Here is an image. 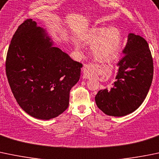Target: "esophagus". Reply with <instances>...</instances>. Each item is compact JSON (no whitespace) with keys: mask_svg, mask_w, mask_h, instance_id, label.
Returning a JSON list of instances; mask_svg holds the SVG:
<instances>
[{"mask_svg":"<svg viewBox=\"0 0 159 159\" xmlns=\"http://www.w3.org/2000/svg\"><path fill=\"white\" fill-rule=\"evenodd\" d=\"M93 75V70H92L89 66L86 65V66H84V68H83V76H84V77L86 78V79H89V78H90Z\"/></svg>","mask_w":159,"mask_h":159,"instance_id":"obj_1","label":"esophagus"}]
</instances>
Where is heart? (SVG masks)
Masks as SVG:
<instances>
[{
    "mask_svg": "<svg viewBox=\"0 0 159 159\" xmlns=\"http://www.w3.org/2000/svg\"><path fill=\"white\" fill-rule=\"evenodd\" d=\"M82 39L86 43H92V54L99 60H111L116 57L122 47V33L119 28L111 26L89 29L82 37ZM75 46L77 49L80 48L78 43Z\"/></svg>",
    "mask_w": 159,
    "mask_h": 159,
    "instance_id": "1",
    "label": "heart"
}]
</instances>
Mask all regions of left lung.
I'll return each instance as SVG.
<instances>
[{
	"instance_id": "obj_1",
	"label": "left lung",
	"mask_w": 159,
	"mask_h": 159,
	"mask_svg": "<svg viewBox=\"0 0 159 159\" xmlns=\"http://www.w3.org/2000/svg\"><path fill=\"white\" fill-rule=\"evenodd\" d=\"M118 62L116 81L110 88L101 89L95 97L96 106L105 114L125 116L136 110L145 100L153 78V60L146 40L129 34Z\"/></svg>"
}]
</instances>
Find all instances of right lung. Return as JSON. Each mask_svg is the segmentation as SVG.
<instances>
[{"mask_svg":"<svg viewBox=\"0 0 159 159\" xmlns=\"http://www.w3.org/2000/svg\"><path fill=\"white\" fill-rule=\"evenodd\" d=\"M82 67L32 19L19 26L7 54V77L14 98L24 112L42 120L67 109Z\"/></svg>","mask_w":159,"mask_h":159,"instance_id":"right-lung-1","label":"right lung"}]
</instances>
